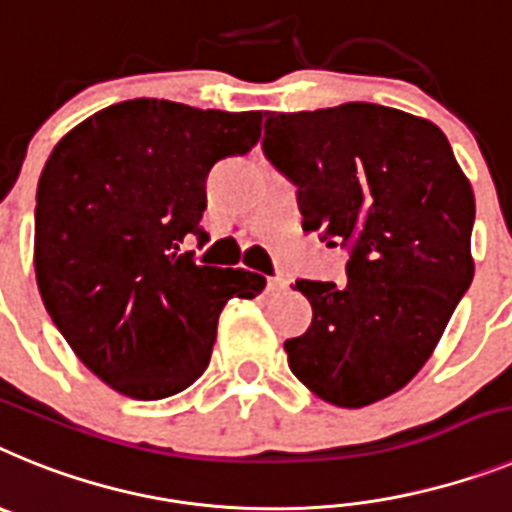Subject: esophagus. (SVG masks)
<instances>
[{"instance_id": "esophagus-1", "label": "esophagus", "mask_w": 512, "mask_h": 512, "mask_svg": "<svg viewBox=\"0 0 512 512\" xmlns=\"http://www.w3.org/2000/svg\"><path fill=\"white\" fill-rule=\"evenodd\" d=\"M288 288V281L286 278H270L268 281V293H281Z\"/></svg>"}]
</instances>
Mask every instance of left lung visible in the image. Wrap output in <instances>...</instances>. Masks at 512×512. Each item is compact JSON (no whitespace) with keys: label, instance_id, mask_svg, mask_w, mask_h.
<instances>
[{"label":"left lung","instance_id":"8db88e82","mask_svg":"<svg viewBox=\"0 0 512 512\" xmlns=\"http://www.w3.org/2000/svg\"><path fill=\"white\" fill-rule=\"evenodd\" d=\"M262 151L299 188L306 231L348 247V283L296 281L309 330L293 376L366 407L410 384L474 278V190L435 123L373 102L268 113Z\"/></svg>","mask_w":512,"mask_h":512}]
</instances>
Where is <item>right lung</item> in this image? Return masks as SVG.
I'll return each instance as SVG.
<instances>
[{
    "instance_id": "add662e5",
    "label": "right lung",
    "mask_w": 512,
    "mask_h": 512,
    "mask_svg": "<svg viewBox=\"0 0 512 512\" xmlns=\"http://www.w3.org/2000/svg\"><path fill=\"white\" fill-rule=\"evenodd\" d=\"M260 110L224 113L139 97L71 128L38 180L35 281L79 361L118 394L164 399L211 361L229 299H255L260 273L180 252L206 244V177L260 139Z\"/></svg>"
}]
</instances>
